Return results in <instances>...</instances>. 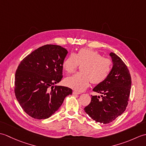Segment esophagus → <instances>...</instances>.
<instances>
[{
	"instance_id": "esophagus-1",
	"label": "esophagus",
	"mask_w": 146,
	"mask_h": 146,
	"mask_svg": "<svg viewBox=\"0 0 146 146\" xmlns=\"http://www.w3.org/2000/svg\"><path fill=\"white\" fill-rule=\"evenodd\" d=\"M73 95H79V94H81V93L78 92V91L74 90V91L73 92Z\"/></svg>"
}]
</instances>
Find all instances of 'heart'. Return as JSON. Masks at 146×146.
Returning <instances> with one entry per match:
<instances>
[{"instance_id": "heart-1", "label": "heart", "mask_w": 146, "mask_h": 146, "mask_svg": "<svg viewBox=\"0 0 146 146\" xmlns=\"http://www.w3.org/2000/svg\"><path fill=\"white\" fill-rule=\"evenodd\" d=\"M78 64H83L81 73H76L65 80L69 87L78 91L87 88L91 82L100 84L106 80L111 71V62L102 57L97 51L82 48L75 54H71L64 59L63 68L67 73L75 72Z\"/></svg>"}]
</instances>
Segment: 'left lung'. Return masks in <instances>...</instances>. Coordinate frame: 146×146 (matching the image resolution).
Returning <instances> with one entry per match:
<instances>
[{
	"mask_svg": "<svg viewBox=\"0 0 146 146\" xmlns=\"http://www.w3.org/2000/svg\"><path fill=\"white\" fill-rule=\"evenodd\" d=\"M110 56L113 66L108 78L93 90L102 94L92 96L85 112L97 122L108 123L122 114L127 106L131 88V76L125 64L113 52Z\"/></svg>",
	"mask_w": 146,
	"mask_h": 146,
	"instance_id": "8db88e82",
	"label": "left lung"
}]
</instances>
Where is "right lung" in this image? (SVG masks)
<instances>
[{
	"instance_id": "add662e5",
	"label": "right lung",
	"mask_w": 146,
	"mask_h": 146,
	"mask_svg": "<svg viewBox=\"0 0 146 146\" xmlns=\"http://www.w3.org/2000/svg\"><path fill=\"white\" fill-rule=\"evenodd\" d=\"M68 51L60 46L47 44L21 61L15 74L14 92L25 112L36 119H46L56 111L72 90L53 85L63 76V62ZM51 88L50 89V88Z\"/></svg>"
}]
</instances>
